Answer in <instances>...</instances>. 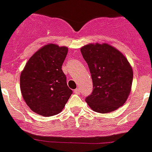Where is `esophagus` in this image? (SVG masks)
I'll use <instances>...</instances> for the list:
<instances>
[{"mask_svg":"<svg viewBox=\"0 0 152 152\" xmlns=\"http://www.w3.org/2000/svg\"><path fill=\"white\" fill-rule=\"evenodd\" d=\"M74 93L76 94H80V89H79V88L75 89Z\"/></svg>","mask_w":152,"mask_h":152,"instance_id":"1","label":"esophagus"}]
</instances>
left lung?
I'll return each mask as SVG.
<instances>
[{
  "label": "left lung",
  "mask_w": 152,
  "mask_h": 152,
  "mask_svg": "<svg viewBox=\"0 0 152 152\" xmlns=\"http://www.w3.org/2000/svg\"><path fill=\"white\" fill-rule=\"evenodd\" d=\"M88 65L93 91L86 98L94 112L108 113L123 106L131 90L133 69L125 56L107 43L88 44L81 48Z\"/></svg>",
  "instance_id": "left-lung-1"
}]
</instances>
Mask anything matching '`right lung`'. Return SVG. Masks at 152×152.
Here are the masks:
<instances>
[{
  "label": "right lung",
  "mask_w": 152,
  "mask_h": 152,
  "mask_svg": "<svg viewBox=\"0 0 152 152\" xmlns=\"http://www.w3.org/2000/svg\"><path fill=\"white\" fill-rule=\"evenodd\" d=\"M67 52L65 46L47 44L30 58L21 73L22 97L38 115L60 113L73 93L61 69Z\"/></svg>",
  "instance_id": "obj_1"
}]
</instances>
